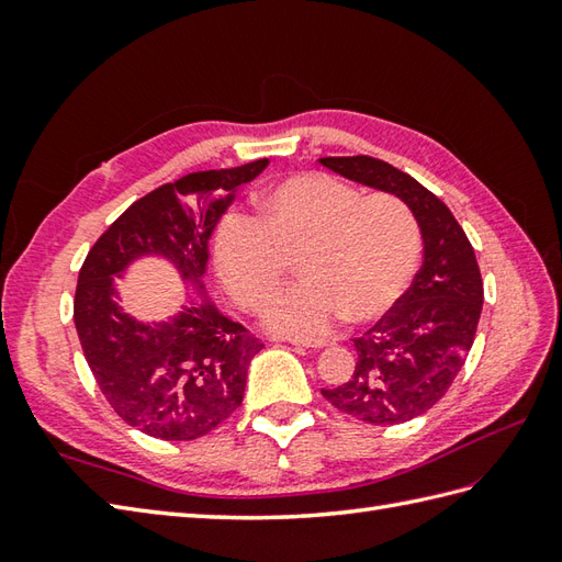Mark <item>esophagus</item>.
<instances>
[{
  "instance_id": "1",
  "label": "esophagus",
  "mask_w": 562,
  "mask_h": 562,
  "mask_svg": "<svg viewBox=\"0 0 562 562\" xmlns=\"http://www.w3.org/2000/svg\"><path fill=\"white\" fill-rule=\"evenodd\" d=\"M290 345H296V348H326L330 345L328 340H302V338H288Z\"/></svg>"
}]
</instances>
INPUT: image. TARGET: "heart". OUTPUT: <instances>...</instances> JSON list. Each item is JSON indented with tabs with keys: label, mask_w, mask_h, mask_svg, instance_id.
Returning a JSON list of instances; mask_svg holds the SVG:
<instances>
[{
	"label": "heart",
	"mask_w": 562,
	"mask_h": 562,
	"mask_svg": "<svg viewBox=\"0 0 562 562\" xmlns=\"http://www.w3.org/2000/svg\"><path fill=\"white\" fill-rule=\"evenodd\" d=\"M212 258L246 312L268 306L294 260L304 282L272 302L266 324L314 338L342 316L372 324L403 300L420 266V226L396 195H362L328 173H296L262 190L256 217L224 214Z\"/></svg>",
	"instance_id": "b5f03b06"
}]
</instances>
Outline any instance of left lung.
<instances>
[{"label":"left lung","mask_w":562,"mask_h":562,"mask_svg":"<svg viewBox=\"0 0 562 562\" xmlns=\"http://www.w3.org/2000/svg\"><path fill=\"white\" fill-rule=\"evenodd\" d=\"M350 181L401 198L420 224L425 260L403 300L355 338L348 384L324 398L369 425H398L427 413L449 391L469 355L483 308V278L469 236L435 193L381 159H318Z\"/></svg>","instance_id":"1"}]
</instances>
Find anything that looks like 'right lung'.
Returning <instances> with one entry per match:
<instances>
[{
  "mask_svg": "<svg viewBox=\"0 0 562 562\" xmlns=\"http://www.w3.org/2000/svg\"><path fill=\"white\" fill-rule=\"evenodd\" d=\"M268 159L236 169L195 171L133 202L79 270L75 326L91 374L111 408L139 432L166 441L205 437L244 401L246 374L262 350L246 326L210 304L169 324L142 326L117 312L113 274L142 254H159L195 280L207 262V236L236 186L254 181Z\"/></svg>",
  "mask_w": 562,
  "mask_h": 562,
  "instance_id": "obj_1",
  "label": "right lung"
}]
</instances>
